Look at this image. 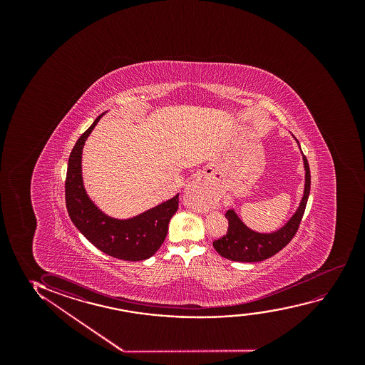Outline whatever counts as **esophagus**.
Segmentation results:
<instances>
[{
  "mask_svg": "<svg viewBox=\"0 0 365 365\" xmlns=\"http://www.w3.org/2000/svg\"><path fill=\"white\" fill-rule=\"evenodd\" d=\"M187 190H193L195 193H198L200 198L203 200H210V193L207 192V190L205 188V185L200 182L198 178H195V180L190 182V185H187Z\"/></svg>",
  "mask_w": 365,
  "mask_h": 365,
  "instance_id": "obj_1",
  "label": "esophagus"
}]
</instances>
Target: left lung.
Instances as JSON below:
<instances>
[{
    "instance_id": "1",
    "label": "left lung",
    "mask_w": 365,
    "mask_h": 365,
    "mask_svg": "<svg viewBox=\"0 0 365 365\" xmlns=\"http://www.w3.org/2000/svg\"><path fill=\"white\" fill-rule=\"evenodd\" d=\"M293 138L298 143L300 150L299 142L297 140L294 135ZM300 153L303 157V167H304V190H303L299 205L293 215L278 230L264 233V232H257L250 228L243 220H240V215H237V212L233 208L227 210L225 218L228 220V225H230L227 235L213 242L215 250L222 257H225L227 259L245 262V263L260 262V260L270 258L272 255L283 250L294 237L304 213L310 192L309 165L302 150Z\"/></svg>"
}]
</instances>
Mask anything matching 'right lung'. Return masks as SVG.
<instances>
[{
  "instance_id": "obj_1",
  "label": "right lung",
  "mask_w": 365,
  "mask_h": 365,
  "mask_svg": "<svg viewBox=\"0 0 365 365\" xmlns=\"http://www.w3.org/2000/svg\"><path fill=\"white\" fill-rule=\"evenodd\" d=\"M105 113L93 120L71 152L66 177L68 215L76 228L106 255L128 262L148 259L165 242L170 218L178 210L180 195L125 220L106 215L98 208L85 188L82 152L88 135Z\"/></svg>"
}]
</instances>
